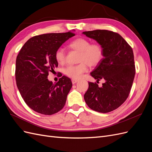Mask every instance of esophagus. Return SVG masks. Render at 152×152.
I'll use <instances>...</instances> for the list:
<instances>
[{
    "label": "esophagus",
    "instance_id": "obj_1",
    "mask_svg": "<svg viewBox=\"0 0 152 152\" xmlns=\"http://www.w3.org/2000/svg\"><path fill=\"white\" fill-rule=\"evenodd\" d=\"M78 81H79V80H77V79H72V84H76Z\"/></svg>",
    "mask_w": 152,
    "mask_h": 152
}]
</instances>
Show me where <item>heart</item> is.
<instances>
[{"label": "heart", "instance_id": "1", "mask_svg": "<svg viewBox=\"0 0 152 152\" xmlns=\"http://www.w3.org/2000/svg\"><path fill=\"white\" fill-rule=\"evenodd\" d=\"M68 46L72 49L80 52L79 62L77 65H70L65 69L66 75L73 79H79L90 66H95L102 60L103 49L98 43L91 44L90 41L84 38H78L72 40ZM66 53L63 48H59L55 53V58L59 64H63L65 61Z\"/></svg>", "mask_w": 152, "mask_h": 152}]
</instances>
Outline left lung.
<instances>
[{"instance_id": "obj_1", "label": "left lung", "mask_w": 152, "mask_h": 152, "mask_svg": "<svg viewBox=\"0 0 152 152\" xmlns=\"http://www.w3.org/2000/svg\"><path fill=\"white\" fill-rule=\"evenodd\" d=\"M82 34L96 40L103 49L102 60L91 75L97 81L105 80L102 87L89 82L84 100L94 111L112 112L120 107L129 94L135 75L132 49L122 36L112 31L96 30Z\"/></svg>"}]
</instances>
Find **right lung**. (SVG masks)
Returning <instances> with one entry per match:
<instances>
[{
    "label": "right lung",
    "instance_id": "add662e5",
    "mask_svg": "<svg viewBox=\"0 0 152 152\" xmlns=\"http://www.w3.org/2000/svg\"><path fill=\"white\" fill-rule=\"evenodd\" d=\"M73 31L75 30L33 37L17 56L15 75L18 89L26 104L35 112L49 115L60 111L65 104L72 86L70 79L63 76L54 84L48 76L58 66L55 58L56 50L75 35Z\"/></svg>",
    "mask_w": 152,
    "mask_h": 152
}]
</instances>
